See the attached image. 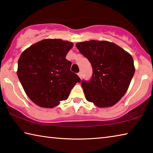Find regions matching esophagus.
Listing matches in <instances>:
<instances>
[{
  "label": "esophagus",
  "mask_w": 153,
  "mask_h": 153,
  "mask_svg": "<svg viewBox=\"0 0 153 153\" xmlns=\"http://www.w3.org/2000/svg\"><path fill=\"white\" fill-rule=\"evenodd\" d=\"M77 75H78V76L80 77V79H81V78H82V76L81 72H79V73L77 74Z\"/></svg>",
  "instance_id": "obj_1"
}]
</instances>
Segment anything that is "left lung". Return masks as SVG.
<instances>
[{
  "mask_svg": "<svg viewBox=\"0 0 153 153\" xmlns=\"http://www.w3.org/2000/svg\"><path fill=\"white\" fill-rule=\"evenodd\" d=\"M76 46L92 67L91 78L82 81L86 100L98 107L116 104L127 92L135 73L132 56L107 41L90 40Z\"/></svg>",
  "mask_w": 153,
  "mask_h": 153,
  "instance_id": "obj_1",
  "label": "left lung"
}]
</instances>
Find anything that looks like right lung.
<instances>
[{
    "instance_id": "1",
    "label": "right lung",
    "mask_w": 153,
    "mask_h": 153,
    "mask_svg": "<svg viewBox=\"0 0 153 153\" xmlns=\"http://www.w3.org/2000/svg\"><path fill=\"white\" fill-rule=\"evenodd\" d=\"M73 43L61 39H45L21 55L17 76L26 94L38 106L53 108L65 100L81 79L70 70L66 59Z\"/></svg>"
}]
</instances>
